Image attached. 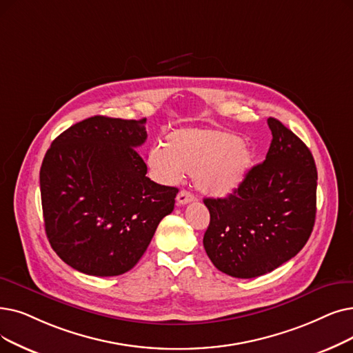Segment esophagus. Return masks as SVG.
Here are the masks:
<instances>
[{"instance_id": "obj_1", "label": "esophagus", "mask_w": 353, "mask_h": 353, "mask_svg": "<svg viewBox=\"0 0 353 353\" xmlns=\"http://www.w3.org/2000/svg\"><path fill=\"white\" fill-rule=\"evenodd\" d=\"M193 201H196V196H194L193 193L188 192V190L179 192V194H177V197H176L177 205H188V203H190V202H193Z\"/></svg>"}]
</instances>
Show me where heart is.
I'll use <instances>...</instances> for the list:
<instances>
[{
  "label": "heart",
  "mask_w": 353,
  "mask_h": 353,
  "mask_svg": "<svg viewBox=\"0 0 353 353\" xmlns=\"http://www.w3.org/2000/svg\"><path fill=\"white\" fill-rule=\"evenodd\" d=\"M255 161L254 148L234 132L209 128H179L165 137L164 147L148 151L147 164L157 180L173 185L193 173L197 188L226 196L247 179Z\"/></svg>",
  "instance_id": "b5f03b06"
}]
</instances>
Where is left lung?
<instances>
[{"mask_svg": "<svg viewBox=\"0 0 353 353\" xmlns=\"http://www.w3.org/2000/svg\"><path fill=\"white\" fill-rule=\"evenodd\" d=\"M267 157L223 199H203L210 222L203 247L213 265L235 279H254L296 256L316 219L317 170L299 137L268 118Z\"/></svg>", "mask_w": 353, "mask_h": 353, "instance_id": "1", "label": "left lung"}]
</instances>
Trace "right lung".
<instances>
[{"label": "right lung", "instance_id": "1", "mask_svg": "<svg viewBox=\"0 0 353 353\" xmlns=\"http://www.w3.org/2000/svg\"><path fill=\"white\" fill-rule=\"evenodd\" d=\"M145 118L90 117L52 143L40 168L46 235L60 259L88 275L130 271L160 221L174 209L177 188L147 174L139 154Z\"/></svg>", "mask_w": 353, "mask_h": 353}]
</instances>
